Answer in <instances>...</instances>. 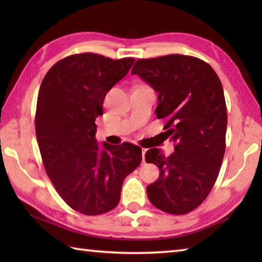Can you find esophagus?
Masks as SVG:
<instances>
[{"label":"esophagus","instance_id":"34e87169","mask_svg":"<svg viewBox=\"0 0 262 262\" xmlns=\"http://www.w3.org/2000/svg\"><path fill=\"white\" fill-rule=\"evenodd\" d=\"M145 153H146V148H142V158H143V162L145 160Z\"/></svg>","mask_w":262,"mask_h":262}]
</instances>
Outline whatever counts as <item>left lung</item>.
<instances>
[{"label": "left lung", "mask_w": 262, "mask_h": 262, "mask_svg": "<svg viewBox=\"0 0 262 262\" xmlns=\"http://www.w3.org/2000/svg\"><path fill=\"white\" fill-rule=\"evenodd\" d=\"M132 74L159 93L155 114L174 142L169 157L157 147L145 153L160 170L146 188L149 202L165 213L188 214L207 198L223 162L227 111L220 77L208 63L180 54L138 59Z\"/></svg>", "instance_id": "8db88e82"}]
</instances>
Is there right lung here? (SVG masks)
<instances>
[{"mask_svg": "<svg viewBox=\"0 0 262 262\" xmlns=\"http://www.w3.org/2000/svg\"><path fill=\"white\" fill-rule=\"evenodd\" d=\"M135 59H113L93 53L58 60L43 77L36 109V136L46 173L71 208L101 215L120 200L125 178L142 162L134 144L100 148L96 118L103 115L105 94Z\"/></svg>", "mask_w": 262, "mask_h": 262, "instance_id": "right-lung-1", "label": "right lung"}]
</instances>
